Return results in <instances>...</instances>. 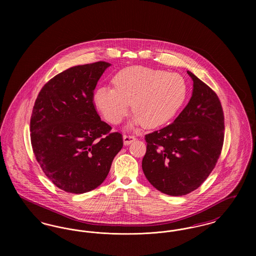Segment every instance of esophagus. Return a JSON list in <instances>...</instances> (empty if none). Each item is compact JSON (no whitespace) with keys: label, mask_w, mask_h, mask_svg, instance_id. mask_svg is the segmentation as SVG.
Segmentation results:
<instances>
[{"label":"esophagus","mask_w":256,"mask_h":256,"mask_svg":"<svg viewBox=\"0 0 256 256\" xmlns=\"http://www.w3.org/2000/svg\"><path fill=\"white\" fill-rule=\"evenodd\" d=\"M122 140H124V146H128L134 141H135V137H134V135H124L122 136Z\"/></svg>","instance_id":"obj_1"}]
</instances>
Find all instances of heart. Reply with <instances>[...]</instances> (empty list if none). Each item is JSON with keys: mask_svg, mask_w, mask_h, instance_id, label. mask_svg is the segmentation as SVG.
<instances>
[{"mask_svg": "<svg viewBox=\"0 0 256 256\" xmlns=\"http://www.w3.org/2000/svg\"><path fill=\"white\" fill-rule=\"evenodd\" d=\"M114 88L100 87L94 104L111 124H119L130 106L135 116L130 126L154 128L172 121L187 98L188 87L182 76L144 66L120 70L112 78Z\"/></svg>", "mask_w": 256, "mask_h": 256, "instance_id": "obj_1", "label": "heart"}]
</instances>
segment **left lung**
<instances>
[{
	"instance_id": "left-lung-1",
	"label": "left lung",
	"mask_w": 256,
	"mask_h": 256,
	"mask_svg": "<svg viewBox=\"0 0 256 256\" xmlns=\"http://www.w3.org/2000/svg\"><path fill=\"white\" fill-rule=\"evenodd\" d=\"M192 97L169 126L146 135L142 169L160 192L184 196L200 186L219 159L224 113L216 93L194 74Z\"/></svg>"
}]
</instances>
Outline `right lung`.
Segmentation results:
<instances>
[{
    "label": "right lung",
    "instance_id": "1",
    "mask_svg": "<svg viewBox=\"0 0 256 256\" xmlns=\"http://www.w3.org/2000/svg\"><path fill=\"white\" fill-rule=\"evenodd\" d=\"M110 63L74 66L56 74L37 96L30 118L32 146L44 174L61 190L84 194L106 178L122 148L93 104V91Z\"/></svg>",
    "mask_w": 256,
    "mask_h": 256
}]
</instances>
